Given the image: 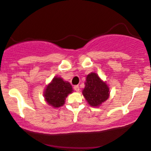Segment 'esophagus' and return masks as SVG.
<instances>
[{"label": "esophagus", "mask_w": 151, "mask_h": 151, "mask_svg": "<svg viewBox=\"0 0 151 151\" xmlns=\"http://www.w3.org/2000/svg\"><path fill=\"white\" fill-rule=\"evenodd\" d=\"M74 89L76 91H80V87H79V86H74Z\"/></svg>", "instance_id": "esophagus-1"}]
</instances>
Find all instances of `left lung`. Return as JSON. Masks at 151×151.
Here are the masks:
<instances>
[{
  "label": "left lung",
  "instance_id": "left-lung-1",
  "mask_svg": "<svg viewBox=\"0 0 151 151\" xmlns=\"http://www.w3.org/2000/svg\"><path fill=\"white\" fill-rule=\"evenodd\" d=\"M83 93L90 105L99 106L109 96V88L95 73H91L86 77Z\"/></svg>",
  "mask_w": 151,
  "mask_h": 151
}]
</instances>
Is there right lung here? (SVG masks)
Here are the masks:
<instances>
[{
	"mask_svg": "<svg viewBox=\"0 0 151 151\" xmlns=\"http://www.w3.org/2000/svg\"><path fill=\"white\" fill-rule=\"evenodd\" d=\"M71 92L72 87L69 83L60 77H55L45 90V99L54 108H59L63 105L65 97Z\"/></svg>",
	"mask_w": 151,
	"mask_h": 151,
	"instance_id": "obj_1",
	"label": "right lung"
}]
</instances>
